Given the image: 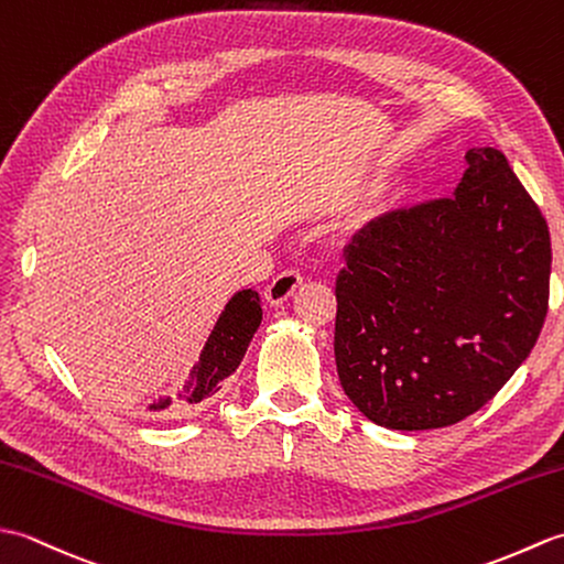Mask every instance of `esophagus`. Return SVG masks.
<instances>
[{"mask_svg": "<svg viewBox=\"0 0 564 564\" xmlns=\"http://www.w3.org/2000/svg\"><path fill=\"white\" fill-rule=\"evenodd\" d=\"M301 283H303L301 271L289 269V271L275 275V279L267 285L263 297H267L269 305H283L297 289H301Z\"/></svg>", "mask_w": 564, "mask_h": 564, "instance_id": "34e87169", "label": "esophagus"}]
</instances>
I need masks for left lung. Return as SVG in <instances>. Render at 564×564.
Returning <instances> with one entry per match:
<instances>
[{"label":"left lung","mask_w":564,"mask_h":564,"mask_svg":"<svg viewBox=\"0 0 564 564\" xmlns=\"http://www.w3.org/2000/svg\"><path fill=\"white\" fill-rule=\"evenodd\" d=\"M455 196L386 213L346 249L334 356L370 422L424 431L475 414L541 337L550 230L495 148L465 152Z\"/></svg>","instance_id":"left-lung-1"}]
</instances>
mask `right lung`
Returning <instances> with one entry per match:
<instances>
[{
    "mask_svg": "<svg viewBox=\"0 0 564 564\" xmlns=\"http://www.w3.org/2000/svg\"><path fill=\"white\" fill-rule=\"evenodd\" d=\"M261 322V301L254 291H239L230 303H227L225 313L220 315L218 325L208 337L206 349L200 354L198 366L191 370V380L186 382V404L174 406L176 410H186L200 400L210 398V394L223 388V380L230 378L239 361L247 354V346L254 337V332ZM170 400H160L152 410H166Z\"/></svg>",
    "mask_w": 564,
    "mask_h": 564,
    "instance_id": "add662e5",
    "label": "right lung"
}]
</instances>
